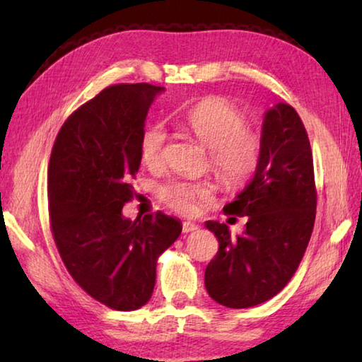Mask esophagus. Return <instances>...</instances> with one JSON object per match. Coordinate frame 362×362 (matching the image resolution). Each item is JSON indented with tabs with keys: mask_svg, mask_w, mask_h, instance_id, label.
I'll return each mask as SVG.
<instances>
[{
	"mask_svg": "<svg viewBox=\"0 0 362 362\" xmlns=\"http://www.w3.org/2000/svg\"><path fill=\"white\" fill-rule=\"evenodd\" d=\"M199 226L196 225V223H193V222H183L182 223V231L183 233H192V231H194V230H198Z\"/></svg>",
	"mask_w": 362,
	"mask_h": 362,
	"instance_id": "obj_1",
	"label": "esophagus"
}]
</instances>
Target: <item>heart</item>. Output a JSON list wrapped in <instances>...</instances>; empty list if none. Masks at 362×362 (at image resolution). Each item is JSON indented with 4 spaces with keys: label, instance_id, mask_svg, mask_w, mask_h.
Segmentation results:
<instances>
[{
    "label": "heart",
    "instance_id": "1",
    "mask_svg": "<svg viewBox=\"0 0 362 362\" xmlns=\"http://www.w3.org/2000/svg\"><path fill=\"white\" fill-rule=\"evenodd\" d=\"M183 124L188 132L209 150L214 174L223 185L238 188L259 168L263 140L259 131L246 126L247 118L240 108L220 97H207L189 110ZM168 132L150 126L140 137V156L148 168L164 163ZM212 188L207 183L175 180L159 188V199L175 212L193 214L199 201H209Z\"/></svg>",
    "mask_w": 362,
    "mask_h": 362
}]
</instances>
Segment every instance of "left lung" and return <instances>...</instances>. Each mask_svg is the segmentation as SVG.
<instances>
[{"label": "left lung", "instance_id": "8db88e82", "mask_svg": "<svg viewBox=\"0 0 362 362\" xmlns=\"http://www.w3.org/2000/svg\"><path fill=\"white\" fill-rule=\"evenodd\" d=\"M262 158L254 179L223 207L246 217L243 235L206 222L218 252L204 273L207 293L228 308H249L284 289L308 246L316 217L313 155L298 113L276 103L263 118ZM231 220V218H230Z\"/></svg>", "mask_w": 362, "mask_h": 362}]
</instances>
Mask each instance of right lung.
I'll return each instance as SVG.
<instances>
[{"label": "right lung", "instance_id": "obj_1", "mask_svg": "<svg viewBox=\"0 0 362 362\" xmlns=\"http://www.w3.org/2000/svg\"><path fill=\"white\" fill-rule=\"evenodd\" d=\"M161 90L146 83L103 89L66 118L49 159V218L60 259L86 293L118 311L148 302L158 257L182 231L159 211L122 217L146 115Z\"/></svg>", "mask_w": 362, "mask_h": 362}]
</instances>
